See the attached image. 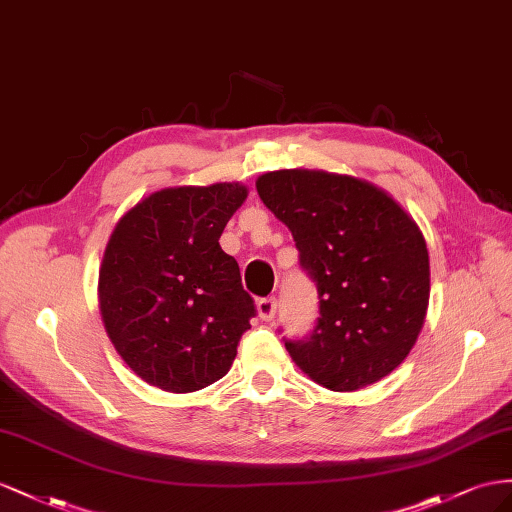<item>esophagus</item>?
I'll return each instance as SVG.
<instances>
[{"label":"esophagus","mask_w":512,"mask_h":512,"mask_svg":"<svg viewBox=\"0 0 512 512\" xmlns=\"http://www.w3.org/2000/svg\"><path fill=\"white\" fill-rule=\"evenodd\" d=\"M276 309H279V300L276 298H261L259 302H257V313H259V317L264 319V321H272L274 319V315H276Z\"/></svg>","instance_id":"esophagus-1"}]
</instances>
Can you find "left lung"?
Instances as JSON below:
<instances>
[{
    "label": "left lung",
    "mask_w": 512,
    "mask_h": 512,
    "mask_svg": "<svg viewBox=\"0 0 512 512\" xmlns=\"http://www.w3.org/2000/svg\"><path fill=\"white\" fill-rule=\"evenodd\" d=\"M266 208L294 236L317 287L319 315L304 339H285L313 382L352 392L410 354L429 304V253L418 225L377 186L309 169L257 178Z\"/></svg>",
    "instance_id": "obj_1"
}]
</instances>
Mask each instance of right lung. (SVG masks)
I'll list each match as a JSON object with an SVG mask.
<instances>
[{
  "label": "right lung",
  "instance_id": "right-lung-1",
  "mask_svg": "<svg viewBox=\"0 0 512 512\" xmlns=\"http://www.w3.org/2000/svg\"><path fill=\"white\" fill-rule=\"evenodd\" d=\"M244 199L242 184L165 188L115 225L98 279L100 313L143 382L195 392L229 371L257 315L238 261L218 244Z\"/></svg>",
  "mask_w": 512,
  "mask_h": 512
}]
</instances>
